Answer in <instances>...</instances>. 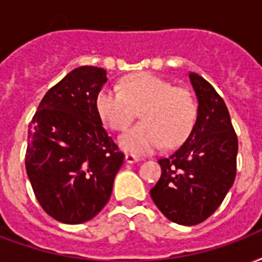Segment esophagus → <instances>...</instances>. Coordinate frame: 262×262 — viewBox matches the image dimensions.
Listing matches in <instances>:
<instances>
[{
	"mask_svg": "<svg viewBox=\"0 0 262 262\" xmlns=\"http://www.w3.org/2000/svg\"><path fill=\"white\" fill-rule=\"evenodd\" d=\"M125 161H126L127 163H135V162H139L140 158L133 155V154H126V155H125Z\"/></svg>",
	"mask_w": 262,
	"mask_h": 262,
	"instance_id": "1",
	"label": "esophagus"
}]
</instances>
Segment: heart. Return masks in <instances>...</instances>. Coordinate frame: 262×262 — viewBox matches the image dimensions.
I'll list each match as a JSON object with an SVG mask.
<instances>
[{"label": "heart", "mask_w": 262, "mask_h": 262, "mask_svg": "<svg viewBox=\"0 0 262 262\" xmlns=\"http://www.w3.org/2000/svg\"><path fill=\"white\" fill-rule=\"evenodd\" d=\"M96 110L113 130L122 132L137 117L143 122L119 137L126 152L143 155L174 148L184 143L196 121V103L187 89L174 88L152 74L127 77L117 88L105 86L96 96Z\"/></svg>", "instance_id": "heart-1"}]
</instances>
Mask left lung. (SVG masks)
<instances>
[{
  "label": "left lung",
  "instance_id": "obj_1",
  "mask_svg": "<svg viewBox=\"0 0 262 262\" xmlns=\"http://www.w3.org/2000/svg\"><path fill=\"white\" fill-rule=\"evenodd\" d=\"M198 100L196 121L188 139L159 159L162 174L149 193L167 219L195 225L209 219L236 176L237 137L224 100L205 78L189 73Z\"/></svg>",
  "mask_w": 262,
  "mask_h": 262
}]
</instances>
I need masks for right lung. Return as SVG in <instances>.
Here are the masks:
<instances>
[{
	"label": "right lung",
	"mask_w": 262,
	"mask_h": 262,
	"mask_svg": "<svg viewBox=\"0 0 262 262\" xmlns=\"http://www.w3.org/2000/svg\"><path fill=\"white\" fill-rule=\"evenodd\" d=\"M105 75L92 66L73 70L47 92L29 125L26 171L41 207L64 224L99 214L123 163L96 110Z\"/></svg>",
	"instance_id": "1"
}]
</instances>
